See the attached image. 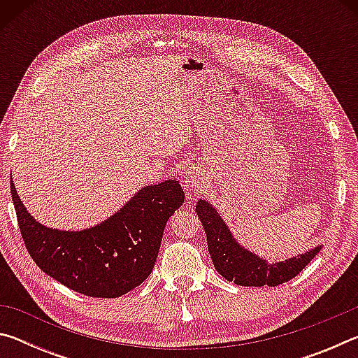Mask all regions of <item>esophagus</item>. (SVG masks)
<instances>
[{
    "label": "esophagus",
    "mask_w": 358,
    "mask_h": 358,
    "mask_svg": "<svg viewBox=\"0 0 358 358\" xmlns=\"http://www.w3.org/2000/svg\"><path fill=\"white\" fill-rule=\"evenodd\" d=\"M183 186L189 197H192L197 191H201L203 186V173L201 172V169L197 167L187 169L183 175Z\"/></svg>",
    "instance_id": "1"
}]
</instances>
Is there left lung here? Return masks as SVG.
I'll return each instance as SVG.
<instances>
[{
	"mask_svg": "<svg viewBox=\"0 0 358 358\" xmlns=\"http://www.w3.org/2000/svg\"><path fill=\"white\" fill-rule=\"evenodd\" d=\"M196 211L207 234L208 252L216 271L224 280L234 281L238 286H280L299 275L322 250V245H317L299 256L271 262L241 245L234 237L232 230L222 220L220 211L208 201L205 199L197 201Z\"/></svg>",
	"mask_w": 358,
	"mask_h": 358,
	"instance_id": "1",
	"label": "left lung"
}]
</instances>
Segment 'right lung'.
I'll list each match as a JSON object with an SVG mask.
<instances>
[{
	"mask_svg": "<svg viewBox=\"0 0 358 358\" xmlns=\"http://www.w3.org/2000/svg\"><path fill=\"white\" fill-rule=\"evenodd\" d=\"M17 221L36 265L78 294L117 299L147 280L166 224L185 202L177 180L143 186L112 216L82 230L47 227L34 220L10 180Z\"/></svg>",
	"mask_w": 358,
	"mask_h": 358,
	"instance_id": "add662e5",
	"label": "right lung"
}]
</instances>
